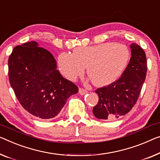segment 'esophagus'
Masks as SVG:
<instances>
[{
	"label": "esophagus",
	"instance_id": "esophagus-1",
	"mask_svg": "<svg viewBox=\"0 0 160 160\" xmlns=\"http://www.w3.org/2000/svg\"><path fill=\"white\" fill-rule=\"evenodd\" d=\"M87 90H85V89H83V88H79V93L80 94V95H85V93H87Z\"/></svg>",
	"mask_w": 160,
	"mask_h": 160
}]
</instances>
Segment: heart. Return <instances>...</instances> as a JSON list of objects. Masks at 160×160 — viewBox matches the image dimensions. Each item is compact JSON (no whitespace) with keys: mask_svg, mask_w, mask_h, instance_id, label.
Instances as JSON below:
<instances>
[{"mask_svg":"<svg viewBox=\"0 0 160 160\" xmlns=\"http://www.w3.org/2000/svg\"><path fill=\"white\" fill-rule=\"evenodd\" d=\"M129 60L125 45L112 42L90 47H78L73 53L62 52L58 57L61 72L67 79L75 81L87 73L95 86L110 85L122 75Z\"/></svg>","mask_w":160,"mask_h":160,"instance_id":"1","label":"heart"}]
</instances>
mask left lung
<instances>
[{"mask_svg": "<svg viewBox=\"0 0 160 160\" xmlns=\"http://www.w3.org/2000/svg\"><path fill=\"white\" fill-rule=\"evenodd\" d=\"M132 57L121 77L106 87L98 88V103L92 113L98 119L113 121L128 113L137 103L147 75L145 52L133 43L130 46Z\"/></svg>", "mask_w": 160, "mask_h": 160, "instance_id": "8db88e82", "label": "left lung"}]
</instances>
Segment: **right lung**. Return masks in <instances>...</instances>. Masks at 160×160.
I'll list each match as a JSON object with an SVG mask.
<instances>
[{
  "label": "right lung",
  "mask_w": 160,
  "mask_h": 160,
  "mask_svg": "<svg viewBox=\"0 0 160 160\" xmlns=\"http://www.w3.org/2000/svg\"><path fill=\"white\" fill-rule=\"evenodd\" d=\"M8 78L19 103L38 118L55 117L69 97L78 92L57 70L54 56L36 42L14 47L8 58Z\"/></svg>",
  "instance_id": "obj_1"
}]
</instances>
